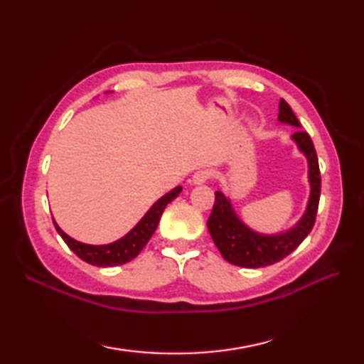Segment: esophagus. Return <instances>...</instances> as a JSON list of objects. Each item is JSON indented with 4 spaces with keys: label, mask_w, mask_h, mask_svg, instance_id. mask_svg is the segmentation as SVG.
Wrapping results in <instances>:
<instances>
[{
    "label": "esophagus",
    "mask_w": 364,
    "mask_h": 364,
    "mask_svg": "<svg viewBox=\"0 0 364 364\" xmlns=\"http://www.w3.org/2000/svg\"><path fill=\"white\" fill-rule=\"evenodd\" d=\"M210 170H205V168H202V170H197V172L192 175V184H203V183H206L208 180H210Z\"/></svg>",
    "instance_id": "obj_1"
}]
</instances>
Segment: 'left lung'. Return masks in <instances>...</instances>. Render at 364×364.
I'll use <instances>...</instances> for the list:
<instances>
[{
    "instance_id": "left-lung-1",
    "label": "left lung",
    "mask_w": 364,
    "mask_h": 364,
    "mask_svg": "<svg viewBox=\"0 0 364 364\" xmlns=\"http://www.w3.org/2000/svg\"><path fill=\"white\" fill-rule=\"evenodd\" d=\"M278 122L300 128L296 114L283 98L278 107ZM291 139L296 142L300 153L305 154L308 162V181H310L306 210L292 228L274 235L255 231L236 214L230 198L220 191L215 192V202L208 219V230L223 259L231 264L250 269L275 264L296 250L301 241L310 235L321 197L319 161L310 134L297 129Z\"/></svg>"
}]
</instances>
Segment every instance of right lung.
I'll list each match as a JSON object with an SVG mask.
<instances>
[{
    "instance_id": "right-lung-1",
    "label": "right lung",
    "mask_w": 364,
    "mask_h": 364,
    "mask_svg": "<svg viewBox=\"0 0 364 364\" xmlns=\"http://www.w3.org/2000/svg\"><path fill=\"white\" fill-rule=\"evenodd\" d=\"M181 191H183L181 186H176L175 189L167 192L166 196H162L158 202H154L150 210L145 213L144 218L136 223L134 228H131L125 236L109 244L92 245V244L80 242L76 241V239L68 236L67 233H64L54 219H53V223H54V228H56L58 233L60 235V237H63L64 242L68 245V249H70L76 257H80L82 261H86L89 264L97 266V267L122 266L125 264V262L134 259L137 255L141 253V250L146 245V242L150 241L154 230H156L166 206L180 196Z\"/></svg>"
}]
</instances>
